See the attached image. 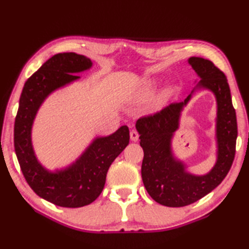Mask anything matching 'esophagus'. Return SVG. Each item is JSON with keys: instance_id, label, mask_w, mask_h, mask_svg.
I'll use <instances>...</instances> for the list:
<instances>
[{"instance_id": "1", "label": "esophagus", "mask_w": 249, "mask_h": 249, "mask_svg": "<svg viewBox=\"0 0 249 249\" xmlns=\"http://www.w3.org/2000/svg\"><path fill=\"white\" fill-rule=\"evenodd\" d=\"M130 139H131V141L137 142L139 140V134L137 133L136 130H131L130 131Z\"/></svg>"}]
</instances>
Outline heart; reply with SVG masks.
<instances>
[{"instance_id":"heart-1","label":"heart","mask_w":249,"mask_h":249,"mask_svg":"<svg viewBox=\"0 0 249 249\" xmlns=\"http://www.w3.org/2000/svg\"><path fill=\"white\" fill-rule=\"evenodd\" d=\"M157 83H158V81L156 80V79H149V80L146 81L144 88H143V91H142L140 99L141 100L149 99L152 96V95L154 94V91H155V89L157 87Z\"/></svg>"}]
</instances>
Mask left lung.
Listing matches in <instances>:
<instances>
[{
  "label": "left lung",
  "mask_w": 249,
  "mask_h": 249,
  "mask_svg": "<svg viewBox=\"0 0 249 249\" xmlns=\"http://www.w3.org/2000/svg\"><path fill=\"white\" fill-rule=\"evenodd\" d=\"M198 79L184 102L171 104L154 115L136 123L140 145L144 152L141 176L146 192L160 204L179 208L192 204L212 192L228 174L235 155L237 124L228 80L212 62L192 56L187 60ZM213 92L216 100V160L204 175L188 171L187 164L175 156L172 140L179 128L183 108L197 90Z\"/></svg>",
  "instance_id": "8db88e82"
}]
</instances>
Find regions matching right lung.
Instances as JSON below:
<instances>
[{
    "label": "right lung",
    "instance_id": "add662e5",
    "mask_svg": "<svg viewBox=\"0 0 249 249\" xmlns=\"http://www.w3.org/2000/svg\"><path fill=\"white\" fill-rule=\"evenodd\" d=\"M93 62L75 52L55 54L32 75L21 93L15 121L14 142L19 165L36 195L63 208H81L102 194L111 163L129 143L126 125L108 136H96L70 165L54 170L36 156L32 129L37 112L52 93L78 81L77 73L89 71Z\"/></svg>",
    "mask_w": 249,
    "mask_h": 249
}]
</instances>
